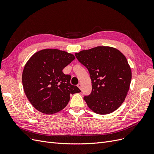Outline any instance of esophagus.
<instances>
[{"label": "esophagus", "instance_id": "esophagus-1", "mask_svg": "<svg viewBox=\"0 0 154 154\" xmlns=\"http://www.w3.org/2000/svg\"><path fill=\"white\" fill-rule=\"evenodd\" d=\"M77 86H78V88H79V89H80L81 90H82V85H81V83H79V84H77Z\"/></svg>", "mask_w": 154, "mask_h": 154}]
</instances>
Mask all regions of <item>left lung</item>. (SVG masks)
<instances>
[{
	"mask_svg": "<svg viewBox=\"0 0 154 154\" xmlns=\"http://www.w3.org/2000/svg\"><path fill=\"white\" fill-rule=\"evenodd\" d=\"M90 74L92 91L84 97L88 106L98 115L116 110L129 90L131 69L125 56L116 48L99 46L75 53Z\"/></svg>",
	"mask_w": 154,
	"mask_h": 154,
	"instance_id": "1",
	"label": "left lung"
}]
</instances>
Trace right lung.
<instances>
[{"instance_id":"1","label":"right lung","mask_w":154,"mask_h":154,"mask_svg":"<svg viewBox=\"0 0 154 154\" xmlns=\"http://www.w3.org/2000/svg\"><path fill=\"white\" fill-rule=\"evenodd\" d=\"M74 59L70 53L46 48L34 54L26 63L22 77L23 90L38 111L56 113L66 106L71 94L81 92L70 83L71 76L63 72Z\"/></svg>"}]
</instances>
